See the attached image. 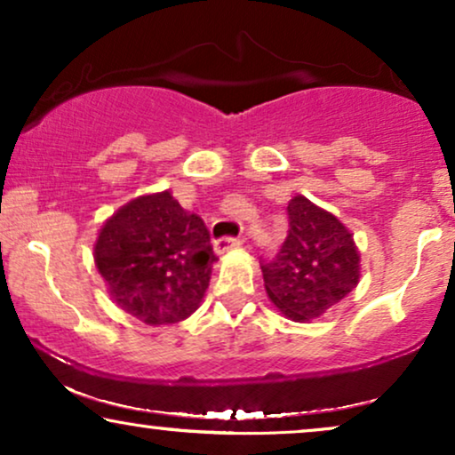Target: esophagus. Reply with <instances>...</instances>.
I'll return each instance as SVG.
<instances>
[{
    "instance_id": "esophagus-1",
    "label": "esophagus",
    "mask_w": 455,
    "mask_h": 455,
    "mask_svg": "<svg viewBox=\"0 0 455 455\" xmlns=\"http://www.w3.org/2000/svg\"><path fill=\"white\" fill-rule=\"evenodd\" d=\"M239 243L242 242H239L237 237H220L213 242V250H216V254H224V252H228L231 248H237Z\"/></svg>"
}]
</instances>
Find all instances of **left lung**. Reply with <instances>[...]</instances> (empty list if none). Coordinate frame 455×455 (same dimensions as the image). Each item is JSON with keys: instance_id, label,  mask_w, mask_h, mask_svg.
I'll list each match as a JSON object with an SVG mask.
<instances>
[{"instance_id": "1", "label": "left lung", "mask_w": 455, "mask_h": 455, "mask_svg": "<svg viewBox=\"0 0 455 455\" xmlns=\"http://www.w3.org/2000/svg\"><path fill=\"white\" fill-rule=\"evenodd\" d=\"M289 233L280 252L265 263V291L295 323L323 316L362 278V257L353 233L333 213L297 195L289 201Z\"/></svg>"}]
</instances>
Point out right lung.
Listing matches in <instances>:
<instances>
[{"label": "right lung", "instance_id": "add662e5", "mask_svg": "<svg viewBox=\"0 0 455 455\" xmlns=\"http://www.w3.org/2000/svg\"><path fill=\"white\" fill-rule=\"evenodd\" d=\"M93 260L115 304L158 327L201 306L218 259L205 222L164 190L119 207L98 233Z\"/></svg>", "mask_w": 455, "mask_h": 455}]
</instances>
